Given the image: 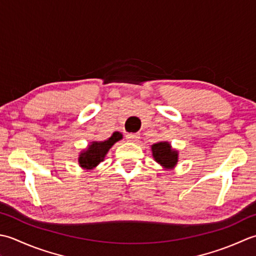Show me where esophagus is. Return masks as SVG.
Listing matches in <instances>:
<instances>
[{
  "label": "esophagus",
  "mask_w": 256,
  "mask_h": 256,
  "mask_svg": "<svg viewBox=\"0 0 256 256\" xmlns=\"http://www.w3.org/2000/svg\"><path fill=\"white\" fill-rule=\"evenodd\" d=\"M140 138V134H128L126 136V139L130 142H137Z\"/></svg>",
  "instance_id": "34e87169"
}]
</instances>
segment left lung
Listing matches in <instances>:
<instances>
[{"label":"left lung","mask_w":256,"mask_h":256,"mask_svg":"<svg viewBox=\"0 0 256 256\" xmlns=\"http://www.w3.org/2000/svg\"><path fill=\"white\" fill-rule=\"evenodd\" d=\"M152 157L164 170H172L176 168L179 161V151L171 147L168 142H159L151 144Z\"/></svg>","instance_id":"obj_1"}]
</instances>
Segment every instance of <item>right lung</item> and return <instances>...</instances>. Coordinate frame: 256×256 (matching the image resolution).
Segmentation results:
<instances>
[{
	"mask_svg": "<svg viewBox=\"0 0 256 256\" xmlns=\"http://www.w3.org/2000/svg\"><path fill=\"white\" fill-rule=\"evenodd\" d=\"M122 139V134L119 132H114L106 140L90 142L87 148L82 149L78 154V164L84 170H94L99 164L102 162L109 149Z\"/></svg>",
	"mask_w": 256,
	"mask_h": 256,
	"instance_id": "obj_1",
	"label": "right lung"
}]
</instances>
